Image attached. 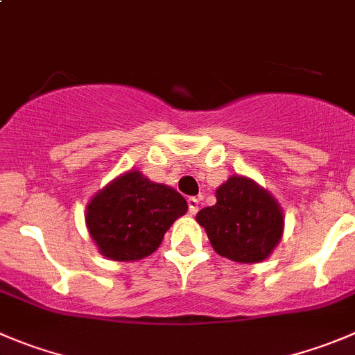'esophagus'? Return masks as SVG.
<instances>
[{
  "mask_svg": "<svg viewBox=\"0 0 355 355\" xmlns=\"http://www.w3.org/2000/svg\"><path fill=\"white\" fill-rule=\"evenodd\" d=\"M198 205H200V200L197 197L188 198V211H190V214H197Z\"/></svg>",
  "mask_w": 355,
  "mask_h": 355,
  "instance_id": "obj_1",
  "label": "esophagus"
}]
</instances>
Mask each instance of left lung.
<instances>
[{"instance_id": "left-lung-1", "label": "left lung", "mask_w": 355, "mask_h": 355, "mask_svg": "<svg viewBox=\"0 0 355 355\" xmlns=\"http://www.w3.org/2000/svg\"><path fill=\"white\" fill-rule=\"evenodd\" d=\"M219 256L237 263H259L270 256L284 230L275 198L244 175H232L216 190V204L197 214Z\"/></svg>"}]
</instances>
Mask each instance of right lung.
Returning <instances> with one entry per match:
<instances>
[{
  "label": "right lung",
  "mask_w": 355,
  "mask_h": 355,
  "mask_svg": "<svg viewBox=\"0 0 355 355\" xmlns=\"http://www.w3.org/2000/svg\"><path fill=\"white\" fill-rule=\"evenodd\" d=\"M187 211V200L174 188L129 171L94 195L85 221L101 254L136 261L157 251L165 232Z\"/></svg>",
  "instance_id": "add662e5"
}]
</instances>
